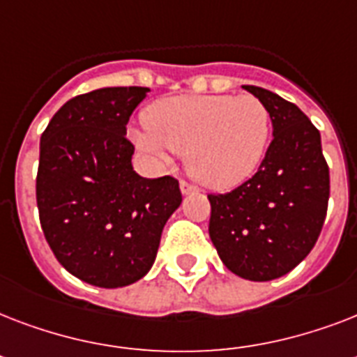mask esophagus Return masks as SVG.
Masks as SVG:
<instances>
[{"mask_svg":"<svg viewBox=\"0 0 357 357\" xmlns=\"http://www.w3.org/2000/svg\"><path fill=\"white\" fill-rule=\"evenodd\" d=\"M179 190H181V195H190V192H195L196 187L195 185L187 183L185 179H181V181H179Z\"/></svg>","mask_w":357,"mask_h":357,"instance_id":"obj_1","label":"esophagus"}]
</instances>
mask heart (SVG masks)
<instances>
[{"instance_id": "heart-1", "label": "heart", "mask_w": 357, "mask_h": 357, "mask_svg": "<svg viewBox=\"0 0 357 357\" xmlns=\"http://www.w3.org/2000/svg\"><path fill=\"white\" fill-rule=\"evenodd\" d=\"M146 128L131 131L133 142L157 162L185 153V167L204 187L234 189L252 176L265 155L272 120L250 94H198L162 98L144 113Z\"/></svg>"}]
</instances>
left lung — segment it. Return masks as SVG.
<instances>
[{
	"label": "left lung",
	"instance_id": "obj_1",
	"mask_svg": "<svg viewBox=\"0 0 357 357\" xmlns=\"http://www.w3.org/2000/svg\"><path fill=\"white\" fill-rule=\"evenodd\" d=\"M244 91L265 103L272 142L257 172L226 195H209V237L229 271L268 282L305 259L321 235L330 170L321 133L294 103L261 86Z\"/></svg>",
	"mask_w": 357,
	"mask_h": 357
}]
</instances>
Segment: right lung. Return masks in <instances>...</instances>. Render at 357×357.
I'll list each match as a JSON object with an SVG mask.
<instances>
[{
	"instance_id": "1",
	"label": "right lung",
	"mask_w": 357,
	"mask_h": 357,
	"mask_svg": "<svg viewBox=\"0 0 357 357\" xmlns=\"http://www.w3.org/2000/svg\"><path fill=\"white\" fill-rule=\"evenodd\" d=\"M148 92L107 86L72 98L40 137L42 231L59 263L96 287H126L146 276L181 204L178 179L142 178L131 165L126 126Z\"/></svg>"
}]
</instances>
